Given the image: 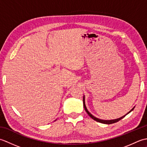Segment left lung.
<instances>
[{"label": "left lung", "instance_id": "left-lung-1", "mask_svg": "<svg viewBox=\"0 0 147 147\" xmlns=\"http://www.w3.org/2000/svg\"><path fill=\"white\" fill-rule=\"evenodd\" d=\"M83 106H84V108H85V111L87 112V114H88V115L89 116L91 117V118H92L93 120H95V121H97V122H98V123H103V124H113V123H116V122H118L119 121H120L121 119H122L123 118H124V117L126 116V115L127 114H129V112H131L133 109H134V108L135 107H133L131 110L128 113H127L126 115H123V116H122L121 117H120V118H118V119H113V120H102V119H98V118H96V117H95V116H93V115L91 114V113H90L89 112V111L87 110V109H86V105H85V96H83Z\"/></svg>", "mask_w": 147, "mask_h": 147}]
</instances>
